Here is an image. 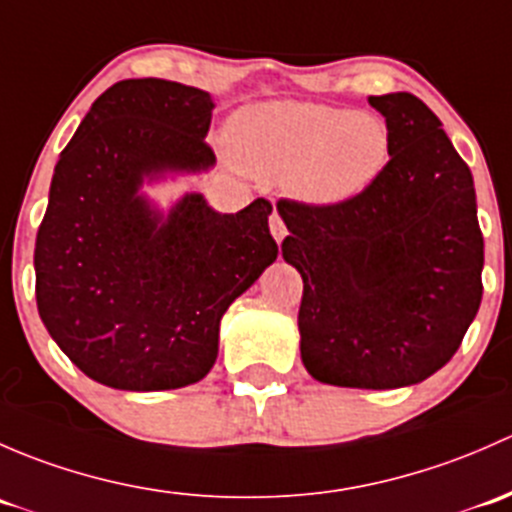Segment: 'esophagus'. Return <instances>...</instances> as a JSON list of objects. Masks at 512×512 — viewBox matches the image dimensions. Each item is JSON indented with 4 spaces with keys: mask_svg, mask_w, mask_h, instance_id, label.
I'll return each mask as SVG.
<instances>
[{
    "mask_svg": "<svg viewBox=\"0 0 512 512\" xmlns=\"http://www.w3.org/2000/svg\"><path fill=\"white\" fill-rule=\"evenodd\" d=\"M268 226H271V236L276 239V244H281L283 239H286V224H283V219L278 217V214H271V219H268Z\"/></svg>",
    "mask_w": 512,
    "mask_h": 512,
    "instance_id": "34e87169",
    "label": "esophagus"
}]
</instances>
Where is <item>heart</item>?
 Wrapping results in <instances>:
<instances>
[{"instance_id":"heart-1","label":"heart","mask_w":512,"mask_h":512,"mask_svg":"<svg viewBox=\"0 0 512 512\" xmlns=\"http://www.w3.org/2000/svg\"><path fill=\"white\" fill-rule=\"evenodd\" d=\"M231 152L258 179H288L308 207H340L384 175L392 130L377 113L305 100H268L239 110Z\"/></svg>"}]
</instances>
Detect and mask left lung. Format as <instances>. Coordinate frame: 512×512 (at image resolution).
<instances>
[{"mask_svg":"<svg viewBox=\"0 0 512 512\" xmlns=\"http://www.w3.org/2000/svg\"><path fill=\"white\" fill-rule=\"evenodd\" d=\"M392 130L384 175L340 207L278 202L303 278L300 360L323 384L397 389L451 360L481 305L476 189L412 93L370 96Z\"/></svg>","mask_w":512,"mask_h":512,"instance_id":"8db88e82","label":"left lung"}]
</instances>
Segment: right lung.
Listing matches in <instances>:
<instances>
[{
	"mask_svg": "<svg viewBox=\"0 0 512 512\" xmlns=\"http://www.w3.org/2000/svg\"><path fill=\"white\" fill-rule=\"evenodd\" d=\"M212 93L130 78L100 96L56 162L36 234V305L63 355L96 382L162 392L217 362L226 308L276 261L273 207L221 214L202 192L162 207L145 187L217 165Z\"/></svg>",
	"mask_w": 512,
	"mask_h": 512,
	"instance_id": "right-lung-1",
	"label": "right lung"
}]
</instances>
